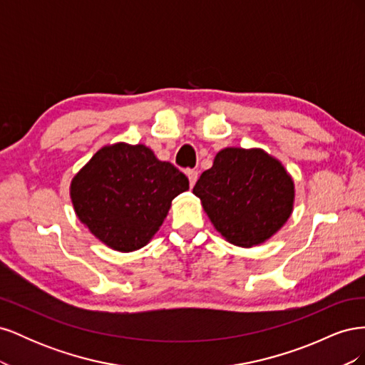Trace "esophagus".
<instances>
[{"mask_svg": "<svg viewBox=\"0 0 365 365\" xmlns=\"http://www.w3.org/2000/svg\"><path fill=\"white\" fill-rule=\"evenodd\" d=\"M185 173H187V178H189L190 187H193V185H195V182H196V180H197V172H196V170H193V169H189V170H187Z\"/></svg>", "mask_w": 365, "mask_h": 365, "instance_id": "obj_1", "label": "esophagus"}]
</instances>
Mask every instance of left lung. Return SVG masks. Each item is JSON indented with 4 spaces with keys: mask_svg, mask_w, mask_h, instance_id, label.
<instances>
[{
    "mask_svg": "<svg viewBox=\"0 0 365 365\" xmlns=\"http://www.w3.org/2000/svg\"><path fill=\"white\" fill-rule=\"evenodd\" d=\"M207 216L230 244L250 248L268 240L294 208V181L262 149L225 148L193 187Z\"/></svg>",
    "mask_w": 365,
    "mask_h": 365,
    "instance_id": "8db88e82",
    "label": "left lung"
}]
</instances>
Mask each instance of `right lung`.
I'll list each match as a JSON object with an SVG mask.
<instances>
[{"mask_svg":"<svg viewBox=\"0 0 365 365\" xmlns=\"http://www.w3.org/2000/svg\"><path fill=\"white\" fill-rule=\"evenodd\" d=\"M189 190L187 176L145 145L115 143L94 153L70 187L74 212L105 245L129 252L145 247Z\"/></svg>","mask_w":365,"mask_h":365,"instance_id":"add662e5","label":"right lung"}]
</instances>
